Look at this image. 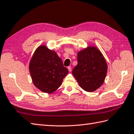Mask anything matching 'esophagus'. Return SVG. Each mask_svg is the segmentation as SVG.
Wrapping results in <instances>:
<instances>
[{
    "label": "esophagus",
    "mask_w": 134,
    "mask_h": 134,
    "mask_svg": "<svg viewBox=\"0 0 134 134\" xmlns=\"http://www.w3.org/2000/svg\"><path fill=\"white\" fill-rule=\"evenodd\" d=\"M67 69H68V70H69V72H71V71H72V69H71V67L70 66H69L67 67Z\"/></svg>",
    "instance_id": "34e87169"
}]
</instances>
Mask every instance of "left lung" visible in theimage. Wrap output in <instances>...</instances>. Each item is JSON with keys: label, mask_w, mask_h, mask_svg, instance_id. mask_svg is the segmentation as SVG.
<instances>
[{"label": "left lung", "mask_w": 134, "mask_h": 134, "mask_svg": "<svg viewBox=\"0 0 134 134\" xmlns=\"http://www.w3.org/2000/svg\"><path fill=\"white\" fill-rule=\"evenodd\" d=\"M78 64L72 73L82 89L94 92L103 84L107 72V64L97 48L89 47L79 52Z\"/></svg>", "instance_id": "obj_1"}]
</instances>
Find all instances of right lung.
Instances as JSON below:
<instances>
[{
	"instance_id": "add662e5",
	"label": "right lung",
	"mask_w": 134,
	"mask_h": 134,
	"mask_svg": "<svg viewBox=\"0 0 134 134\" xmlns=\"http://www.w3.org/2000/svg\"><path fill=\"white\" fill-rule=\"evenodd\" d=\"M29 71L35 86L47 93L58 89L69 73L56 52L45 45H41L36 49L31 59Z\"/></svg>"
}]
</instances>
